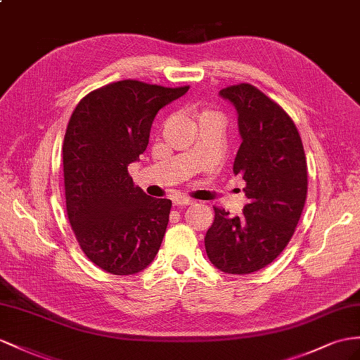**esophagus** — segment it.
<instances>
[{"label":"esophagus","mask_w":360,"mask_h":360,"mask_svg":"<svg viewBox=\"0 0 360 360\" xmlns=\"http://www.w3.org/2000/svg\"><path fill=\"white\" fill-rule=\"evenodd\" d=\"M174 205H179V207H184V205H191L193 200L188 199V198H184V196H179L173 200Z\"/></svg>","instance_id":"esophagus-1"}]
</instances>
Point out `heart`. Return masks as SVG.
<instances>
[{
    "mask_svg": "<svg viewBox=\"0 0 360 360\" xmlns=\"http://www.w3.org/2000/svg\"><path fill=\"white\" fill-rule=\"evenodd\" d=\"M199 122H205V120H217V122H224V117L214 109H204L198 117Z\"/></svg>",
    "mask_w": 360,
    "mask_h": 360,
    "instance_id": "1",
    "label": "heart"
}]
</instances>
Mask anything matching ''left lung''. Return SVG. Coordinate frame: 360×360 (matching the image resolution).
<instances>
[{
  "mask_svg": "<svg viewBox=\"0 0 360 360\" xmlns=\"http://www.w3.org/2000/svg\"><path fill=\"white\" fill-rule=\"evenodd\" d=\"M220 96L238 114L242 144L233 172L246 182L248 204L234 217L213 207L205 251L217 269L243 275L272 263L290 242L307 198V162L293 120L259 88L238 84Z\"/></svg>",
  "mask_w": 360,
  "mask_h": 360,
  "instance_id": "obj_1",
  "label": "left lung"
}]
</instances>
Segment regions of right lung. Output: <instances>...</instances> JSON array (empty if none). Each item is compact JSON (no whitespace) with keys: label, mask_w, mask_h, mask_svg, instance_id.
Masks as SVG:
<instances>
[{"label":"right lung","mask_w":360,"mask_h":360,"mask_svg":"<svg viewBox=\"0 0 360 360\" xmlns=\"http://www.w3.org/2000/svg\"><path fill=\"white\" fill-rule=\"evenodd\" d=\"M188 88L120 80L72 110L62 147L67 214L82 251L109 274L140 272L160 250L172 200L147 196L127 167L149 144L158 110Z\"/></svg>","instance_id":"add662e5"}]
</instances>
